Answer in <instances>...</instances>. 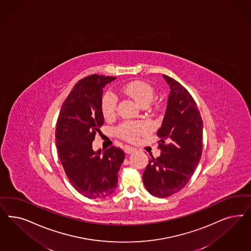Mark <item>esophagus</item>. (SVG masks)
<instances>
[{
  "label": "esophagus",
  "instance_id": "obj_1",
  "mask_svg": "<svg viewBox=\"0 0 251 251\" xmlns=\"http://www.w3.org/2000/svg\"><path fill=\"white\" fill-rule=\"evenodd\" d=\"M137 151V149H135L134 147H130V146H126L125 148V152L126 154H132Z\"/></svg>",
  "mask_w": 251,
  "mask_h": 251
}]
</instances>
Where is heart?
Here are the masks:
<instances>
[{
  "label": "heart",
  "mask_w": 251,
  "mask_h": 251,
  "mask_svg": "<svg viewBox=\"0 0 251 251\" xmlns=\"http://www.w3.org/2000/svg\"><path fill=\"white\" fill-rule=\"evenodd\" d=\"M121 92L127 97L134 100L138 105L146 107L149 105L154 98V90L151 85L143 81H131L124 85ZM117 101L116 98L111 92H107L101 99V113L106 120L112 119L116 113ZM145 126L141 123L127 122L124 123L118 127V134L122 138L130 141L135 140L139 135L146 132Z\"/></svg>",
  "instance_id": "b5f03b06"
}]
</instances>
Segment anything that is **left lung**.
<instances>
[{
    "label": "left lung",
    "instance_id": "8db88e82",
    "mask_svg": "<svg viewBox=\"0 0 251 251\" xmlns=\"http://www.w3.org/2000/svg\"><path fill=\"white\" fill-rule=\"evenodd\" d=\"M170 88L162 126L161 155L149 160L143 173L146 189L166 198L186 186L201 158L203 122L194 99L179 82L162 75Z\"/></svg>",
    "mask_w": 251,
    "mask_h": 251
}]
</instances>
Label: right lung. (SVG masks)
Segmentation results:
<instances>
[{
    "mask_svg": "<svg viewBox=\"0 0 251 251\" xmlns=\"http://www.w3.org/2000/svg\"><path fill=\"white\" fill-rule=\"evenodd\" d=\"M116 77L91 75L74 87L58 116L55 143L60 162L72 186L89 199H104L117 187L118 172L125 160L120 148L92 149L103 126V88Z\"/></svg>",
    "mask_w": 251,
    "mask_h": 251,
    "instance_id": "add662e5",
    "label": "right lung"
}]
</instances>
